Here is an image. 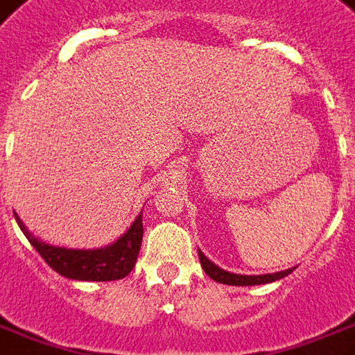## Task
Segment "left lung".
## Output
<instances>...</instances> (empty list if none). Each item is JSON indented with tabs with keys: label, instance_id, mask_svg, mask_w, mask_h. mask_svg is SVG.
<instances>
[{
	"label": "left lung",
	"instance_id": "obj_1",
	"mask_svg": "<svg viewBox=\"0 0 355 355\" xmlns=\"http://www.w3.org/2000/svg\"><path fill=\"white\" fill-rule=\"evenodd\" d=\"M198 255H200V263H202L205 275H209L213 281L220 282V284H230V286H254V284H267V282L279 281L282 277H286L292 272V269H286V271L281 272H272V275H236V272H229L225 269H220L217 265L209 261L205 255L198 250Z\"/></svg>",
	"mask_w": 355,
	"mask_h": 355
}]
</instances>
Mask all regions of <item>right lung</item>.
Masks as SVG:
<instances>
[{
    "instance_id": "1",
    "label": "right lung",
    "mask_w": 355,
    "mask_h": 355,
    "mask_svg": "<svg viewBox=\"0 0 355 355\" xmlns=\"http://www.w3.org/2000/svg\"><path fill=\"white\" fill-rule=\"evenodd\" d=\"M15 219L24 232V236L28 238V242L44 257V261L53 271L74 281L103 282L125 279L126 275L132 271L140 246H142V215L136 217L132 227L126 230L115 244L100 248V250H67V248L49 246L46 242L32 236L17 215Z\"/></svg>"
}]
</instances>
